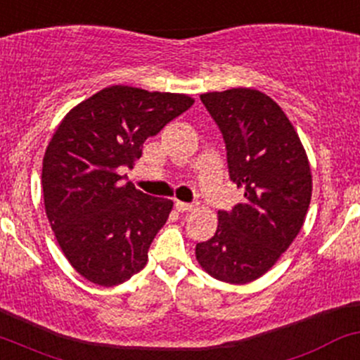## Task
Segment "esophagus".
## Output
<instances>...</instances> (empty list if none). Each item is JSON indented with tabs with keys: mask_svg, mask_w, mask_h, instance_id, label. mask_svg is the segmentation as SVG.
Listing matches in <instances>:
<instances>
[{
	"mask_svg": "<svg viewBox=\"0 0 360 360\" xmlns=\"http://www.w3.org/2000/svg\"><path fill=\"white\" fill-rule=\"evenodd\" d=\"M196 208V205L193 203H184V201H176V210L177 212H193Z\"/></svg>",
	"mask_w": 360,
	"mask_h": 360,
	"instance_id": "obj_1",
	"label": "esophagus"
}]
</instances>
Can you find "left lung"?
Returning <instances> with one entry per match:
<instances>
[{
    "mask_svg": "<svg viewBox=\"0 0 360 360\" xmlns=\"http://www.w3.org/2000/svg\"><path fill=\"white\" fill-rule=\"evenodd\" d=\"M222 133L229 177L244 201L219 212L196 259L217 280L248 283L266 274L301 231L313 179L304 147L280 105L259 90L200 96Z\"/></svg>",
    "mask_w": 360,
    "mask_h": 360,
    "instance_id": "8db88e82",
    "label": "left lung"
}]
</instances>
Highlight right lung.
Segmentation results:
<instances>
[{
    "mask_svg": "<svg viewBox=\"0 0 360 360\" xmlns=\"http://www.w3.org/2000/svg\"><path fill=\"white\" fill-rule=\"evenodd\" d=\"M183 94L112 85L71 109L47 145V219L71 266L97 285H117L147 264L172 201L124 183L145 140L193 105Z\"/></svg>",
    "mask_w": 360,
    "mask_h": 360,
    "instance_id": "1",
    "label": "right lung"
}]
</instances>
